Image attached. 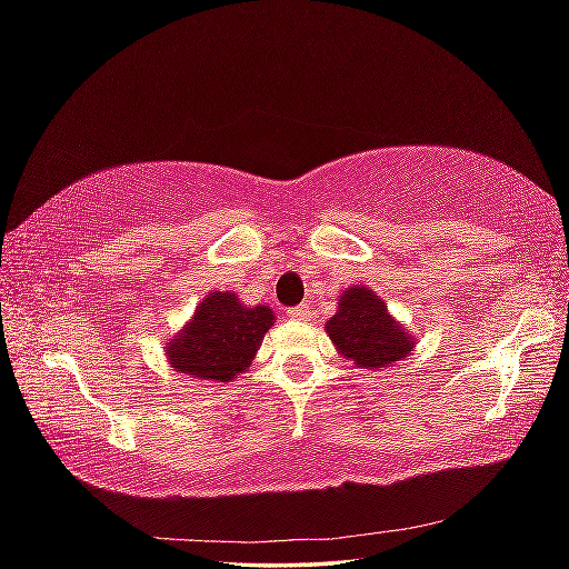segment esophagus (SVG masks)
Returning <instances> with one entry per match:
<instances>
[{
	"instance_id": "obj_1",
	"label": "esophagus",
	"mask_w": 569,
	"mask_h": 569,
	"mask_svg": "<svg viewBox=\"0 0 569 569\" xmlns=\"http://www.w3.org/2000/svg\"><path fill=\"white\" fill-rule=\"evenodd\" d=\"M287 316H289L291 320H311V308H308L306 303H301V306L291 308V311H287Z\"/></svg>"
}]
</instances>
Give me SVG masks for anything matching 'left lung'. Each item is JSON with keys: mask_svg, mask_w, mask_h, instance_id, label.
Masks as SVG:
<instances>
[{"mask_svg": "<svg viewBox=\"0 0 569 569\" xmlns=\"http://www.w3.org/2000/svg\"><path fill=\"white\" fill-rule=\"evenodd\" d=\"M327 335L337 343L343 358L358 368H387L393 360H403L412 349L403 327L393 322L382 299L366 287L343 291L339 311L327 320Z\"/></svg>", "mask_w": 569, "mask_h": 569, "instance_id": "left-lung-1", "label": "left lung"}]
</instances>
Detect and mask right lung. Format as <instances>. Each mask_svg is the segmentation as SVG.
<instances>
[{
  "label": "right lung",
  "instance_id": "1",
  "mask_svg": "<svg viewBox=\"0 0 569 569\" xmlns=\"http://www.w3.org/2000/svg\"><path fill=\"white\" fill-rule=\"evenodd\" d=\"M272 320L268 306L247 308L230 291H213L184 332L170 341V366L199 380L230 382L251 366Z\"/></svg>",
  "mask_w": 569,
  "mask_h": 569
}]
</instances>
